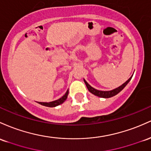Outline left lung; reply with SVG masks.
Instances as JSON below:
<instances>
[{
  "label": "left lung",
  "instance_id": "8db88e82",
  "mask_svg": "<svg viewBox=\"0 0 151 151\" xmlns=\"http://www.w3.org/2000/svg\"><path fill=\"white\" fill-rule=\"evenodd\" d=\"M132 77L133 76H131V77L129 79H128V81H126V83H124L123 85H121V86H119L118 88H117L116 89H113L112 91H98L97 89H95L94 88L91 87L90 85L87 82H86V80H84V82L85 83H86V86H87V88L88 89V91L90 92L92 94L95 95V96H98V97H101V98H111V97H113V96H116L118 93H120L121 91L126 86V85L129 83V81L131 80Z\"/></svg>",
  "mask_w": 151,
  "mask_h": 151
}]
</instances>
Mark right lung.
<instances>
[{"mask_svg":"<svg viewBox=\"0 0 151 151\" xmlns=\"http://www.w3.org/2000/svg\"><path fill=\"white\" fill-rule=\"evenodd\" d=\"M68 95V91H67L63 96H62L61 98H59L58 100H56V101H52V102H49V103H43V102H38V103L39 104L42 105V106H47V107H55V106L62 104V103L67 99Z\"/></svg>","mask_w":151,"mask_h":151,"instance_id":"add662e5","label":"right lung"}]
</instances>
